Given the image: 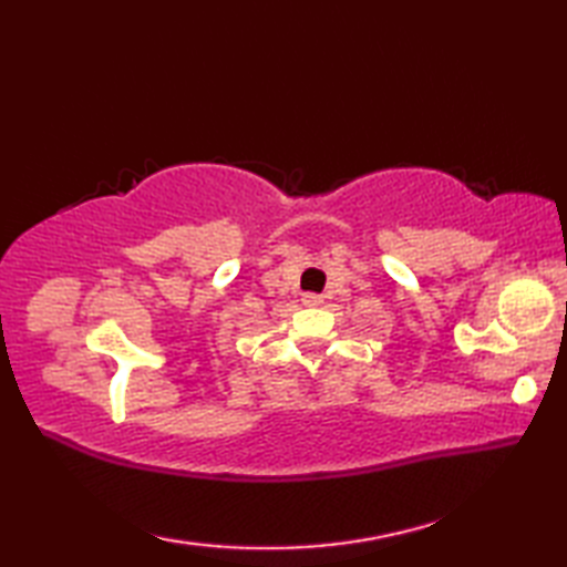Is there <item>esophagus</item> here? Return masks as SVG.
<instances>
[{
  "mask_svg": "<svg viewBox=\"0 0 567 567\" xmlns=\"http://www.w3.org/2000/svg\"><path fill=\"white\" fill-rule=\"evenodd\" d=\"M302 302H305V307H319L323 299H321V295H315V292H307L305 297H302Z\"/></svg>",
  "mask_w": 567,
  "mask_h": 567,
  "instance_id": "esophagus-1",
  "label": "esophagus"
}]
</instances>
